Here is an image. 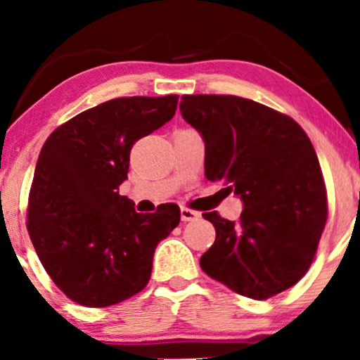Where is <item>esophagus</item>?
Instances as JSON below:
<instances>
[{"instance_id": "34e87169", "label": "esophagus", "mask_w": 360, "mask_h": 360, "mask_svg": "<svg viewBox=\"0 0 360 360\" xmlns=\"http://www.w3.org/2000/svg\"><path fill=\"white\" fill-rule=\"evenodd\" d=\"M180 216L181 221H195L200 218V213H196V211L188 208H180Z\"/></svg>"}]
</instances>
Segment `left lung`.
<instances>
[{
	"mask_svg": "<svg viewBox=\"0 0 360 360\" xmlns=\"http://www.w3.org/2000/svg\"><path fill=\"white\" fill-rule=\"evenodd\" d=\"M180 112L205 142L206 179L243 201L238 221L203 213L216 229L203 272L254 300L293 287L328 218L311 141L292 117L240 96L185 95Z\"/></svg>",
	"mask_w": 360,
	"mask_h": 360,
	"instance_id": "8db88e82",
	"label": "left lung"
}]
</instances>
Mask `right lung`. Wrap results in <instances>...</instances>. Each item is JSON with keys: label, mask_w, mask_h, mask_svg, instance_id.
Listing matches in <instances>:
<instances>
[{"label": "right lung", "mask_w": 360, "mask_h": 360, "mask_svg": "<svg viewBox=\"0 0 360 360\" xmlns=\"http://www.w3.org/2000/svg\"><path fill=\"white\" fill-rule=\"evenodd\" d=\"M176 103V95L101 103L57 127L39 154L29 236L53 283L83 307H111L139 293L157 244L180 223L175 203L142 214L120 195L132 144L169 122Z\"/></svg>", "instance_id": "add662e5"}]
</instances>
